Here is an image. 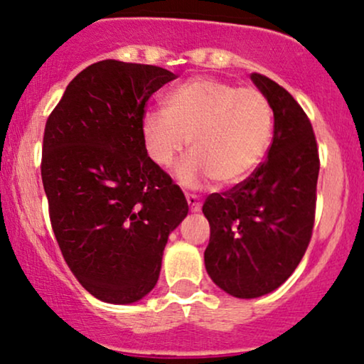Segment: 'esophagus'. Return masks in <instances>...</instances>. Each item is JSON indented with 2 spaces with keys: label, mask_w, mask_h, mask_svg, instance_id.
Segmentation results:
<instances>
[{
  "label": "esophagus",
  "mask_w": 364,
  "mask_h": 364,
  "mask_svg": "<svg viewBox=\"0 0 364 364\" xmlns=\"http://www.w3.org/2000/svg\"><path fill=\"white\" fill-rule=\"evenodd\" d=\"M186 199H187V204H189V208L192 213H197V210H200V205H203V203H200V199L194 194H186Z\"/></svg>",
  "instance_id": "obj_1"
}]
</instances>
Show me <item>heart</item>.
<instances>
[{
    "label": "heart",
    "instance_id": "1",
    "mask_svg": "<svg viewBox=\"0 0 364 364\" xmlns=\"http://www.w3.org/2000/svg\"><path fill=\"white\" fill-rule=\"evenodd\" d=\"M273 132L270 101L255 87L194 77L167 94L165 109H148L141 121L146 154L170 167L189 140L191 156L178 168L182 186L210 178L228 187L245 181L267 154Z\"/></svg>",
    "mask_w": 364,
    "mask_h": 364
}]
</instances>
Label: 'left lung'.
I'll return each instance as SVG.
<instances>
[{"instance_id": "left-lung-1", "label": "left lung", "mask_w": 364, "mask_h": 364, "mask_svg": "<svg viewBox=\"0 0 364 364\" xmlns=\"http://www.w3.org/2000/svg\"><path fill=\"white\" fill-rule=\"evenodd\" d=\"M251 80L273 109L268 156L203 205L210 226L205 270L237 299L270 294L299 267L312 237L321 167L311 119L294 96L267 75L253 73Z\"/></svg>"}]
</instances>
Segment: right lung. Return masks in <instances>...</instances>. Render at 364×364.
Listing matches in <instances>:
<instances>
[{
    "instance_id": "right-lung-1",
    "label": "right lung",
    "mask_w": 364,
    "mask_h": 364,
    "mask_svg": "<svg viewBox=\"0 0 364 364\" xmlns=\"http://www.w3.org/2000/svg\"><path fill=\"white\" fill-rule=\"evenodd\" d=\"M177 75L101 60L70 80L45 124L42 182L53 235L79 284L107 304L154 289L168 235L189 213L151 161L141 121L151 94Z\"/></svg>"
}]
</instances>
